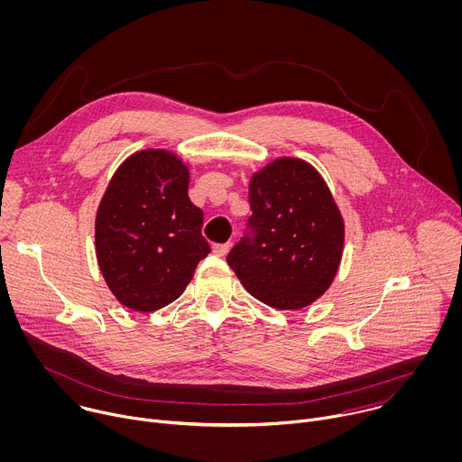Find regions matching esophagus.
<instances>
[{
	"mask_svg": "<svg viewBox=\"0 0 462 462\" xmlns=\"http://www.w3.org/2000/svg\"><path fill=\"white\" fill-rule=\"evenodd\" d=\"M230 250V243H225V245H214V254L219 255V257H225Z\"/></svg>",
	"mask_w": 462,
	"mask_h": 462,
	"instance_id": "obj_1",
	"label": "esophagus"
}]
</instances>
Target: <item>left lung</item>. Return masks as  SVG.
Returning a JSON list of instances; mask_svg holds the SVG:
<instances>
[{
	"label": "left lung",
	"instance_id": "left-lung-1",
	"mask_svg": "<svg viewBox=\"0 0 462 462\" xmlns=\"http://www.w3.org/2000/svg\"><path fill=\"white\" fill-rule=\"evenodd\" d=\"M252 216L226 263L243 286L277 310H299L332 284L345 245L343 216L321 174L279 158L250 180Z\"/></svg>",
	"mask_w": 462,
	"mask_h": 462
}]
</instances>
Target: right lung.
I'll list each match as a JSON object with an SVG mask.
<instances>
[{"label": "right lung", "mask_w": 462, "mask_h": 462, "mask_svg": "<svg viewBox=\"0 0 462 462\" xmlns=\"http://www.w3.org/2000/svg\"><path fill=\"white\" fill-rule=\"evenodd\" d=\"M189 167L167 150H141L112 176L96 216V255L116 299L134 312L176 300L210 245L189 198Z\"/></svg>", "instance_id": "obj_1"}]
</instances>
